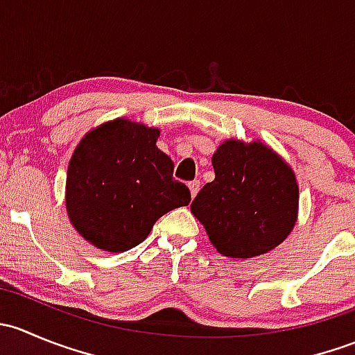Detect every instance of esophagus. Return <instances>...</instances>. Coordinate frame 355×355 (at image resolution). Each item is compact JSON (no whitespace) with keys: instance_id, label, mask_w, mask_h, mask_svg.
Wrapping results in <instances>:
<instances>
[{"instance_id":"34e87169","label":"esophagus","mask_w":355,"mask_h":355,"mask_svg":"<svg viewBox=\"0 0 355 355\" xmlns=\"http://www.w3.org/2000/svg\"><path fill=\"white\" fill-rule=\"evenodd\" d=\"M189 189H191V196L192 198H196L200 189V182L199 180H194V182H189Z\"/></svg>"}]
</instances>
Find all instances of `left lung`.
I'll list each match as a JSON object with an SVG mask.
<instances>
[{
	"label": "left lung",
	"instance_id": "left-lung-1",
	"mask_svg": "<svg viewBox=\"0 0 355 355\" xmlns=\"http://www.w3.org/2000/svg\"><path fill=\"white\" fill-rule=\"evenodd\" d=\"M214 180L191 211L223 256L249 259L284 242L295 225L299 187L292 170L261 142L227 141L213 155Z\"/></svg>",
	"mask_w": 355,
	"mask_h": 355
}]
</instances>
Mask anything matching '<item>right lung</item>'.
<instances>
[{
  "label": "right lung",
  "mask_w": 355,
  "mask_h": 355,
  "mask_svg": "<svg viewBox=\"0 0 355 355\" xmlns=\"http://www.w3.org/2000/svg\"><path fill=\"white\" fill-rule=\"evenodd\" d=\"M159 130L128 120L89 132L67 175V211L78 234L108 252L141 244L153 225L191 202L173 178V161L156 148Z\"/></svg>",
  "instance_id": "obj_1"
}]
</instances>
